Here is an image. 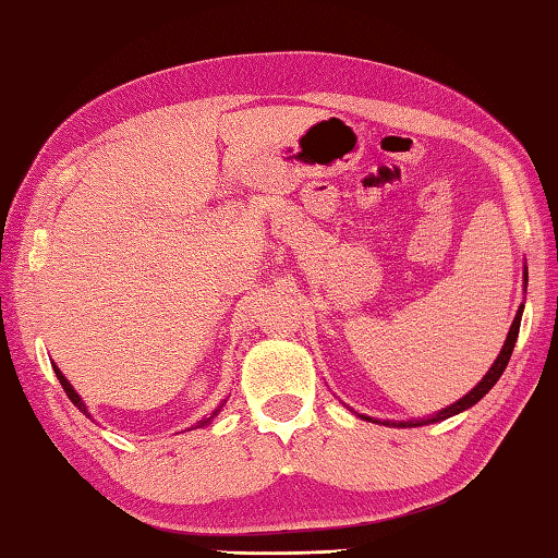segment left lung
I'll return each instance as SVG.
<instances>
[{
    "label": "left lung",
    "mask_w": 558,
    "mask_h": 558,
    "mask_svg": "<svg viewBox=\"0 0 558 558\" xmlns=\"http://www.w3.org/2000/svg\"><path fill=\"white\" fill-rule=\"evenodd\" d=\"M522 280H525V292H527V266L525 270H522ZM522 310H525V304H520V310L515 314V319H512L510 324V331L506 336V343L504 348H500L498 357L494 360V365L488 367V373L482 377V381L472 389L466 391V395L462 399H457L454 403H450V407L440 409L438 413H433V416H423V418H409V421H379V418H373V416H365V413H357L360 418L363 421H369V423H379V425H387V428H418V425H430V423H438V421H445L450 416H457V413H462L466 409H472L474 403L482 401L490 389H494L496 381L500 379V375H504V369L508 367V360L512 355V348H515V341H518V333H520V319H522ZM353 411V409H351ZM355 413V411H353Z\"/></svg>",
    "instance_id": "left-lung-1"
}]
</instances>
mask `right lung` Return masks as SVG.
<instances>
[{
    "label": "right lung",
    "instance_id": "1",
    "mask_svg": "<svg viewBox=\"0 0 558 558\" xmlns=\"http://www.w3.org/2000/svg\"><path fill=\"white\" fill-rule=\"evenodd\" d=\"M52 369H54V375H58V379H60V385H62V389H64V395H68L70 397V401L74 403V407L76 409H80L82 413H84V416L86 418H92V413H89V409H86V403L82 401V397L80 395H76V391H74V387L70 385V379L68 377H64L62 373H60V367L58 365H54L52 363ZM225 403H227V399H222V403H220V407H217L213 413H210V416H207V418H203V421H198V425H195V428H203V425H207V423H210L215 416H217V413H220L222 411V407H225ZM94 421V418H92Z\"/></svg>",
    "mask_w": 558,
    "mask_h": 558
}]
</instances>
